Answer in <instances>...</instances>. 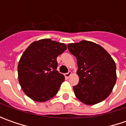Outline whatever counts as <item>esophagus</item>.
Returning <instances> with one entry per match:
<instances>
[{
	"label": "esophagus",
	"mask_w": 126,
	"mask_h": 126,
	"mask_svg": "<svg viewBox=\"0 0 126 126\" xmlns=\"http://www.w3.org/2000/svg\"><path fill=\"white\" fill-rule=\"evenodd\" d=\"M71 75H72V72H71V71H69L68 73L64 74V76H65L66 79H69Z\"/></svg>",
	"instance_id": "1"
}]
</instances>
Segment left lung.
<instances>
[{"label": "left lung", "mask_w": 126, "mask_h": 126, "mask_svg": "<svg viewBox=\"0 0 126 126\" xmlns=\"http://www.w3.org/2000/svg\"><path fill=\"white\" fill-rule=\"evenodd\" d=\"M68 49L77 59L79 82L73 87L77 99L87 105L104 100L112 92L117 78L113 58L104 47L88 41L69 43Z\"/></svg>", "instance_id": "left-lung-1"}]
</instances>
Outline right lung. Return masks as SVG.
<instances>
[{"instance_id":"1","label":"right lung","mask_w":126,"mask_h":126,"mask_svg":"<svg viewBox=\"0 0 126 126\" xmlns=\"http://www.w3.org/2000/svg\"><path fill=\"white\" fill-rule=\"evenodd\" d=\"M67 49L64 43L50 38L33 42L22 54L17 66L24 93L38 102H45L58 93L64 80L57 70V57Z\"/></svg>"}]
</instances>
